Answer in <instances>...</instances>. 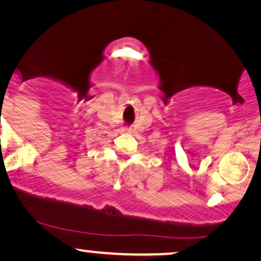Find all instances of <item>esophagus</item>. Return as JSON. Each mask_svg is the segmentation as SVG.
<instances>
[{"instance_id": "obj_1", "label": "esophagus", "mask_w": 261, "mask_h": 261, "mask_svg": "<svg viewBox=\"0 0 261 261\" xmlns=\"http://www.w3.org/2000/svg\"><path fill=\"white\" fill-rule=\"evenodd\" d=\"M123 131H124V133H130V128L124 127V128H123Z\"/></svg>"}]
</instances>
